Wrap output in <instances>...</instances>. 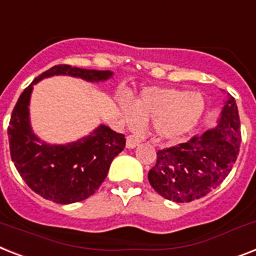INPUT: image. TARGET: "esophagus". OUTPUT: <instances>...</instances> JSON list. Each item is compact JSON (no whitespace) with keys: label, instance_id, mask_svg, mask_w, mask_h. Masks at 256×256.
Wrapping results in <instances>:
<instances>
[{"label":"esophagus","instance_id":"34e87169","mask_svg":"<svg viewBox=\"0 0 256 256\" xmlns=\"http://www.w3.org/2000/svg\"><path fill=\"white\" fill-rule=\"evenodd\" d=\"M139 143H140V140L136 136H134V135H128L126 136V147L128 148H135Z\"/></svg>","mask_w":256,"mask_h":256}]
</instances>
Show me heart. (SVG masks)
Segmentation results:
<instances>
[{
  "instance_id": "heart-1",
  "label": "heart",
  "mask_w": 256,
  "mask_h": 256,
  "mask_svg": "<svg viewBox=\"0 0 256 256\" xmlns=\"http://www.w3.org/2000/svg\"><path fill=\"white\" fill-rule=\"evenodd\" d=\"M205 110L202 96L178 88L150 86L135 97L132 105L122 104L124 117L128 124L151 121L155 134L163 140H178L192 132Z\"/></svg>"
}]
</instances>
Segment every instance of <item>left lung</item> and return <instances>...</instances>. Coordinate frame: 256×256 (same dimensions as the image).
Here are the masks:
<instances>
[{
	"mask_svg": "<svg viewBox=\"0 0 256 256\" xmlns=\"http://www.w3.org/2000/svg\"><path fill=\"white\" fill-rule=\"evenodd\" d=\"M240 147L236 100L228 94L214 128L186 143L159 150L148 182L162 197L190 202L217 188L232 171Z\"/></svg>",
	"mask_w": 256,
	"mask_h": 256,
	"instance_id": "1",
	"label": "left lung"
}]
</instances>
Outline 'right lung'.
Returning a JSON list of instances; mask_svg holds the SVG:
<instances>
[{"instance_id": "add662e5", "label": "right lung", "mask_w": 256, "mask_h": 256, "mask_svg": "<svg viewBox=\"0 0 256 256\" xmlns=\"http://www.w3.org/2000/svg\"><path fill=\"white\" fill-rule=\"evenodd\" d=\"M59 74L98 82L112 78L113 72L82 70L67 64L50 68L20 96L8 135L12 160L27 186L46 200L74 204L88 198L100 188L113 159L124 148L126 139L105 124L67 144H50L39 139L30 124L28 105L32 88L43 78Z\"/></svg>"}]
</instances>
